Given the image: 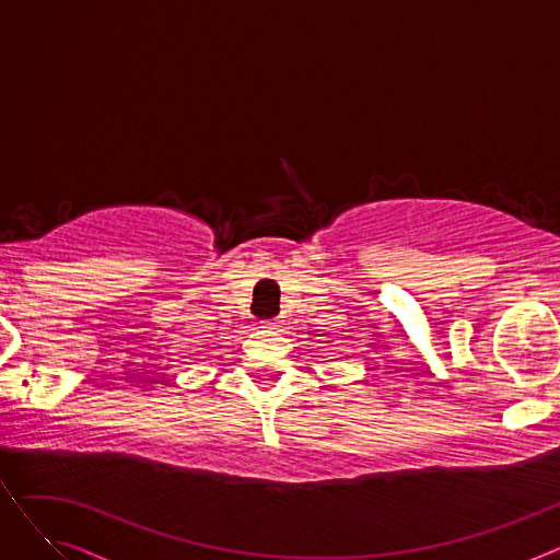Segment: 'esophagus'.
Here are the masks:
<instances>
[{"label": "esophagus", "instance_id": "34e87169", "mask_svg": "<svg viewBox=\"0 0 560 560\" xmlns=\"http://www.w3.org/2000/svg\"><path fill=\"white\" fill-rule=\"evenodd\" d=\"M279 327H281L279 319H268V322H265V329H279Z\"/></svg>", "mask_w": 560, "mask_h": 560}]
</instances>
